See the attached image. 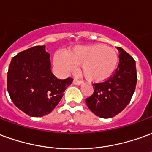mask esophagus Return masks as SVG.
<instances>
[{"label":"esophagus","instance_id":"obj_1","mask_svg":"<svg viewBox=\"0 0 152 152\" xmlns=\"http://www.w3.org/2000/svg\"><path fill=\"white\" fill-rule=\"evenodd\" d=\"M73 83L75 84V85H81V84L83 83V81L82 80H80L76 79V78H75V79L73 80Z\"/></svg>","mask_w":152,"mask_h":152}]
</instances>
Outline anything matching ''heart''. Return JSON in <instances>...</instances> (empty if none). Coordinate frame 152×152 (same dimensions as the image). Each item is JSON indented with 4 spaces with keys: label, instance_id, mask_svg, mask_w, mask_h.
I'll list each match as a JSON object with an SVG mask.
<instances>
[{
    "label": "heart",
    "instance_id": "obj_1",
    "mask_svg": "<svg viewBox=\"0 0 152 152\" xmlns=\"http://www.w3.org/2000/svg\"><path fill=\"white\" fill-rule=\"evenodd\" d=\"M118 55L113 48L102 44L77 46L66 54L57 53L53 62L62 73L75 71L81 65L85 77L91 81H101L111 76L116 68Z\"/></svg>",
    "mask_w": 152,
    "mask_h": 152
}]
</instances>
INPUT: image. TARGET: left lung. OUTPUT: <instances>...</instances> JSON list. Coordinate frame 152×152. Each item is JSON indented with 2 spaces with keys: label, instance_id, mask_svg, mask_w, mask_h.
Here are the masks:
<instances>
[{
  "label": "left lung",
  "instance_id": "8db88e82",
  "mask_svg": "<svg viewBox=\"0 0 152 152\" xmlns=\"http://www.w3.org/2000/svg\"><path fill=\"white\" fill-rule=\"evenodd\" d=\"M118 49L120 52L119 63L113 75L92 84L94 92L86 99L91 112L103 118H113L123 111L131 100L137 85L135 60L121 48Z\"/></svg>",
  "mask_w": 152,
  "mask_h": 152
}]
</instances>
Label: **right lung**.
<instances>
[{
    "instance_id": "obj_1",
    "label": "right lung",
    "mask_w": 152,
    "mask_h": 152,
    "mask_svg": "<svg viewBox=\"0 0 152 152\" xmlns=\"http://www.w3.org/2000/svg\"><path fill=\"white\" fill-rule=\"evenodd\" d=\"M45 46H35L15 55L7 72V91L15 105L31 117L51 113L73 79H58L51 70Z\"/></svg>"
}]
</instances>
